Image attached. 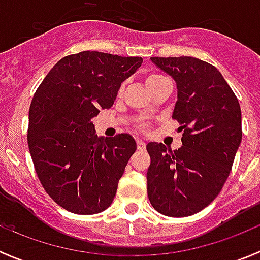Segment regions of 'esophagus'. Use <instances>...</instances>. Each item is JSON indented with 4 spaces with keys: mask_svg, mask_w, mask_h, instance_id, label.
Returning a JSON list of instances; mask_svg holds the SVG:
<instances>
[{
    "mask_svg": "<svg viewBox=\"0 0 260 260\" xmlns=\"http://www.w3.org/2000/svg\"><path fill=\"white\" fill-rule=\"evenodd\" d=\"M137 147H138V150H139V151H143V150H146V143H144L143 141H141V139H138Z\"/></svg>",
    "mask_w": 260,
    "mask_h": 260,
    "instance_id": "34e87169",
    "label": "esophagus"
}]
</instances>
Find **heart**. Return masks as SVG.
<instances>
[{
  "instance_id": "heart-1",
  "label": "heart",
  "mask_w": 260,
  "mask_h": 260,
  "mask_svg": "<svg viewBox=\"0 0 260 260\" xmlns=\"http://www.w3.org/2000/svg\"><path fill=\"white\" fill-rule=\"evenodd\" d=\"M161 79H165L162 75H158V74H150L148 77L146 78V84L147 87H150L152 86V84H155L156 82H158V80H161Z\"/></svg>"
}]
</instances>
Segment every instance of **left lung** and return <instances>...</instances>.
<instances>
[{
	"mask_svg": "<svg viewBox=\"0 0 260 260\" xmlns=\"http://www.w3.org/2000/svg\"><path fill=\"white\" fill-rule=\"evenodd\" d=\"M177 86L172 118L180 122L182 147L150 142L147 192L162 215L185 217L207 207L231 173L242 141L237 98L215 66L194 57H151Z\"/></svg>",
	"mask_w": 260,
	"mask_h": 260,
	"instance_id": "left-lung-1",
	"label": "left lung"
}]
</instances>
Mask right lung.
I'll return each instance as SVG.
<instances>
[{
    "mask_svg": "<svg viewBox=\"0 0 260 260\" xmlns=\"http://www.w3.org/2000/svg\"><path fill=\"white\" fill-rule=\"evenodd\" d=\"M142 62L86 50L59 59L36 89L28 113L29 153L41 185L62 208L93 215L113 202L137 143L130 134L98 137L92 118L114 104L121 83Z\"/></svg>",
    "mask_w": 260,
    "mask_h": 260,
    "instance_id": "add662e5",
    "label": "right lung"
}]
</instances>
